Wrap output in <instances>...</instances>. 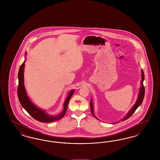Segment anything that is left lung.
<instances>
[{"mask_svg": "<svg viewBox=\"0 0 160 160\" xmlns=\"http://www.w3.org/2000/svg\"><path fill=\"white\" fill-rule=\"evenodd\" d=\"M141 72H142L141 86H140V90H139V93H138V98H137V101H136V103L134 104V106L131 108V109L128 112V113L126 114L125 117L121 120L122 121H125V120L128 119L129 117L135 112V111L136 110V109H137V108L141 105V104H142V102H143V98H144V96H145V87H144V86H143V80H144V78H145V75H144V72H143V70H142ZM90 106H91V109L92 113V114L93 115V116H94L95 118H97V119H98L97 118H96V116H95V114H94V112H93V104H92V99H91V101H90ZM118 122H115V123H118Z\"/></svg>", "mask_w": 160, "mask_h": 160, "instance_id": "obj_1", "label": "left lung"}]
</instances>
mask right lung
Returning <instances> with one entry per match:
<instances>
[{
	"instance_id": "obj_1",
	"label": "right lung",
	"mask_w": 160,
	"mask_h": 160,
	"mask_svg": "<svg viewBox=\"0 0 160 160\" xmlns=\"http://www.w3.org/2000/svg\"><path fill=\"white\" fill-rule=\"evenodd\" d=\"M25 56H26V53H25ZM25 62L26 61H24V62L20 66L18 74V86L17 93L18 99L21 105L32 118H33L35 119L38 121L42 122H52L61 119V118L63 117L67 112L69 101L75 91V89H72L69 92L68 95L63 104V109L60 114L56 116H51L50 114H47L44 110H42L38 107L36 106L31 101V99H29V97L28 96L24 84V69L25 66Z\"/></svg>"
}]
</instances>
